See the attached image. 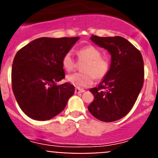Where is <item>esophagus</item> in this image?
<instances>
[{"label":"esophagus","mask_w":158,"mask_h":158,"mask_svg":"<svg viewBox=\"0 0 158 158\" xmlns=\"http://www.w3.org/2000/svg\"><path fill=\"white\" fill-rule=\"evenodd\" d=\"M84 92H85V90L82 89H78V88L75 89V93H77V94H78V93H82Z\"/></svg>","instance_id":"34e87169"}]
</instances>
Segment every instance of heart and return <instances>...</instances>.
Returning <instances> with one entry per match:
<instances>
[{"mask_svg": "<svg viewBox=\"0 0 158 158\" xmlns=\"http://www.w3.org/2000/svg\"><path fill=\"white\" fill-rule=\"evenodd\" d=\"M79 61H85L81 66L83 72L75 73L66 77L67 81L77 88H85L92 85L94 77L101 80L109 71L108 58L101 56V51L93 46H86L77 51ZM64 69L69 72L76 66V62L70 52L64 54L62 59Z\"/></svg>", "mask_w": 158, "mask_h": 158, "instance_id": "heart-1", "label": "heart"}]
</instances>
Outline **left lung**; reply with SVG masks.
I'll list each match as a JSON object with an SVG mask.
<instances>
[{"mask_svg":"<svg viewBox=\"0 0 158 158\" xmlns=\"http://www.w3.org/2000/svg\"><path fill=\"white\" fill-rule=\"evenodd\" d=\"M90 40L111 54L107 74L96 87L89 89L94 100L89 112L103 122H114L127 115L136 101L144 82V63L140 51L121 36Z\"/></svg>","mask_w":158,"mask_h":158,"instance_id":"1","label":"left lung"}]
</instances>
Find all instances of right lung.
Here are the masks:
<instances>
[{
	"label": "right lung",
	"mask_w": 158,
	"mask_h": 158,
	"mask_svg": "<svg viewBox=\"0 0 158 158\" xmlns=\"http://www.w3.org/2000/svg\"><path fill=\"white\" fill-rule=\"evenodd\" d=\"M79 37L39 38L16 53L12 67V91L22 111L35 120H48L64 110L74 93L65 77L62 57Z\"/></svg>",
	"instance_id": "1"
}]
</instances>
